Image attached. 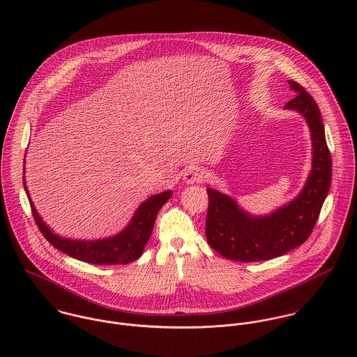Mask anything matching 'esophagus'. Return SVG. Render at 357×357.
<instances>
[{
  "label": "esophagus",
  "instance_id": "1",
  "mask_svg": "<svg viewBox=\"0 0 357 357\" xmlns=\"http://www.w3.org/2000/svg\"><path fill=\"white\" fill-rule=\"evenodd\" d=\"M183 178H184V181L187 184L202 183L204 178H206V172H204V167H201V166H190L183 173Z\"/></svg>",
  "mask_w": 357,
  "mask_h": 357
}]
</instances>
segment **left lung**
Masks as SVG:
<instances>
[{"label":"left lung","instance_id":"1","mask_svg":"<svg viewBox=\"0 0 357 357\" xmlns=\"http://www.w3.org/2000/svg\"><path fill=\"white\" fill-rule=\"evenodd\" d=\"M296 93L286 108L305 116L313 146V167L297 199L268 217H252L234 199L207 188L206 239L218 255L241 262H255L286 255L310 236L327 197L333 176L321 115L314 99L304 86L290 81Z\"/></svg>","mask_w":357,"mask_h":357}]
</instances>
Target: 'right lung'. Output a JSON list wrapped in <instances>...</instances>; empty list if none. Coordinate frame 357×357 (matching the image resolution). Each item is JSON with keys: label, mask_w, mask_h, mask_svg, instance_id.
I'll list each match as a JSON object with an SVG mask.
<instances>
[{"label": "right lung", "mask_w": 357, "mask_h": 357, "mask_svg": "<svg viewBox=\"0 0 357 357\" xmlns=\"http://www.w3.org/2000/svg\"><path fill=\"white\" fill-rule=\"evenodd\" d=\"M27 197H29V192H27ZM170 197H172V191L153 195L137 208L132 222L123 232L109 239L91 241V242L70 241L52 234L50 228L38 217L34 208V204H31L30 197H29V201H30L31 213L38 229L41 231L44 238L51 243L52 246H54L60 252L73 258H77L89 264L112 265V264L132 262L143 255L144 246L147 245L153 232L156 214Z\"/></svg>", "instance_id": "add662e5"}]
</instances>
